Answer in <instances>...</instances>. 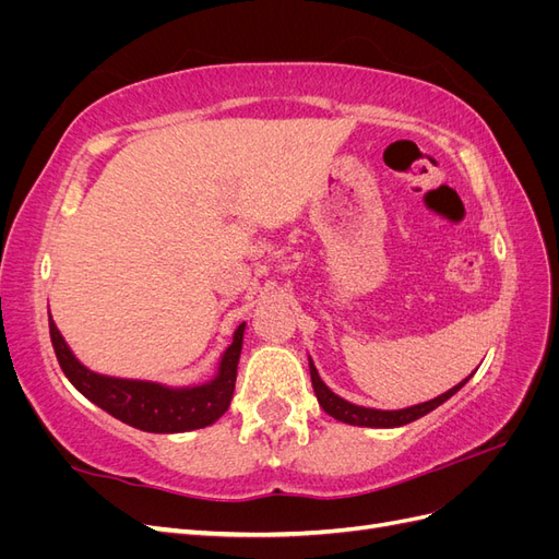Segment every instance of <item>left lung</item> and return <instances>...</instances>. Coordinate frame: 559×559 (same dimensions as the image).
<instances>
[{
  "mask_svg": "<svg viewBox=\"0 0 559 559\" xmlns=\"http://www.w3.org/2000/svg\"><path fill=\"white\" fill-rule=\"evenodd\" d=\"M473 376V373H471ZM468 376V378H471ZM310 378H312V386H314V394H317V401L321 408H324L331 417L345 421V425H354V427H376V429H392V427H403V425H411V421L425 417L427 413H431L433 408H438V405L445 403L452 394L460 392V389L468 382L462 380L460 384H454L450 392L436 396L427 403H417V405H411V408H403V411H376V408H364V405H354L345 399H341L337 394H333L331 389L321 382L319 373L314 364L310 361Z\"/></svg>",
  "mask_w": 559,
  "mask_h": 559,
  "instance_id": "obj_1",
  "label": "left lung"
}]
</instances>
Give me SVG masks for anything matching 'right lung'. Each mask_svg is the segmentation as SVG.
Wrapping results in <instances>:
<instances>
[{
	"label": "right lung",
	"mask_w": 559,
	"mask_h": 559,
	"mask_svg": "<svg viewBox=\"0 0 559 559\" xmlns=\"http://www.w3.org/2000/svg\"><path fill=\"white\" fill-rule=\"evenodd\" d=\"M48 331L58 364L67 380H70L88 401H93L99 408L134 429L151 433L193 431L214 425V421L228 411L235 392V378H238L245 324H240L238 331H235L233 343L224 352L222 364H218L216 378L212 382L183 389H173L144 380L97 376L76 361V357L70 352V347H67L64 337L60 335L50 317Z\"/></svg>",
	"instance_id": "add662e5"
}]
</instances>
